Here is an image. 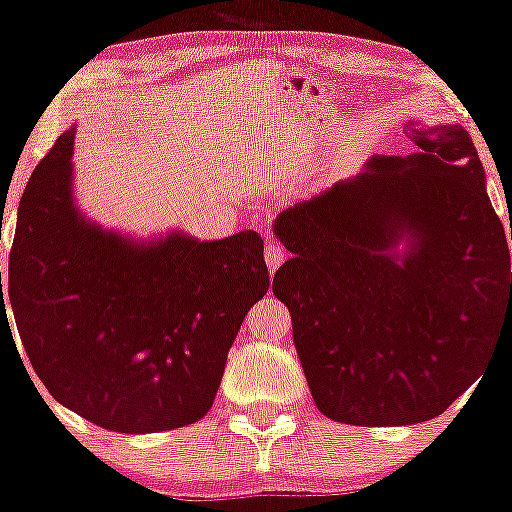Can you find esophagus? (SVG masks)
<instances>
[{
    "mask_svg": "<svg viewBox=\"0 0 512 512\" xmlns=\"http://www.w3.org/2000/svg\"><path fill=\"white\" fill-rule=\"evenodd\" d=\"M264 260H267V267L272 274L281 267V262L286 260L284 248H281L274 238H267V243H264Z\"/></svg>",
    "mask_w": 512,
    "mask_h": 512,
    "instance_id": "obj_1",
    "label": "esophagus"
}]
</instances>
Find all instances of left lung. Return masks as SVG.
I'll return each mask as SVG.
<instances>
[{"label":"left lung","instance_id":"8db88e82","mask_svg":"<svg viewBox=\"0 0 512 512\" xmlns=\"http://www.w3.org/2000/svg\"><path fill=\"white\" fill-rule=\"evenodd\" d=\"M407 134L411 156H373L274 221L291 260L272 291L317 409L339 424L443 414L512 337L508 240L472 137L419 122Z\"/></svg>","mask_w":512,"mask_h":512}]
</instances>
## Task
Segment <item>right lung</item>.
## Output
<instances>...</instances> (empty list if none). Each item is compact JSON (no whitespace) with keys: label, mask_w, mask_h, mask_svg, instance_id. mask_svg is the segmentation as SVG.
<instances>
[{"label":"right lung","mask_w":512,"mask_h":512,"mask_svg":"<svg viewBox=\"0 0 512 512\" xmlns=\"http://www.w3.org/2000/svg\"><path fill=\"white\" fill-rule=\"evenodd\" d=\"M74 129L38 163L19 204L9 301L28 361L57 402L117 433L195 424L228 349L269 289L260 233L132 240L74 204ZM2 313H7L2 291Z\"/></svg>","instance_id":"add662e5"}]
</instances>
